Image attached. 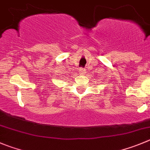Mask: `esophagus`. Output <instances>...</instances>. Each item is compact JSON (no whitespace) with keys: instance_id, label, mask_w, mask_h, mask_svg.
<instances>
[{"instance_id":"esophagus-1","label":"esophagus","mask_w":150,"mask_h":150,"mask_svg":"<svg viewBox=\"0 0 150 150\" xmlns=\"http://www.w3.org/2000/svg\"><path fill=\"white\" fill-rule=\"evenodd\" d=\"M79 73H80V74H85V69H84V68H80V70H79Z\"/></svg>"}]
</instances>
